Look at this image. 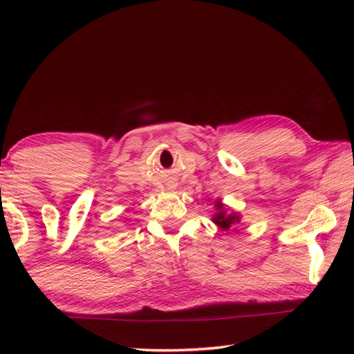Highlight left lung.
<instances>
[{"mask_svg":"<svg viewBox=\"0 0 354 354\" xmlns=\"http://www.w3.org/2000/svg\"><path fill=\"white\" fill-rule=\"evenodd\" d=\"M214 207H215V214H212L211 220L214 221L215 226H217L220 231H230V230H232V226L241 223V218H242L241 214L232 211L231 207L223 205L221 200H215Z\"/></svg>","mask_w":354,"mask_h":354,"instance_id":"left-lung-1","label":"left lung"}]
</instances>
